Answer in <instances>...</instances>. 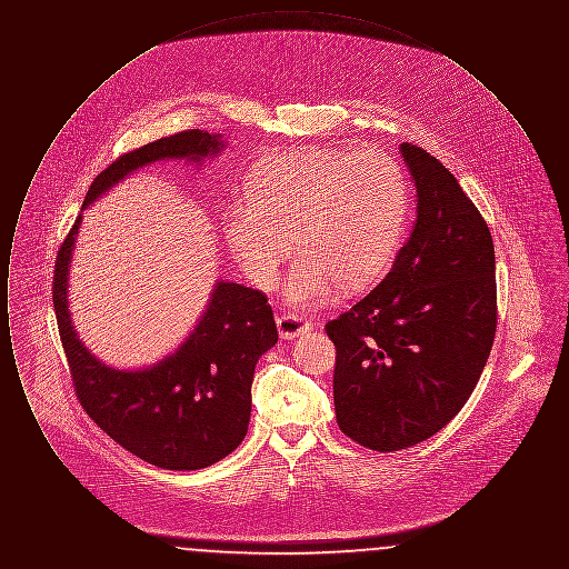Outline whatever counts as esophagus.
<instances>
[{
	"label": "esophagus",
	"mask_w": 569,
	"mask_h": 569,
	"mask_svg": "<svg viewBox=\"0 0 569 569\" xmlns=\"http://www.w3.org/2000/svg\"><path fill=\"white\" fill-rule=\"evenodd\" d=\"M277 328H279L281 339H297L302 332L311 330V322L300 316H295V313H281L277 318Z\"/></svg>",
	"instance_id": "esophagus-1"
}]
</instances>
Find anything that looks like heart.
Here are the masks:
<instances>
[{"mask_svg": "<svg viewBox=\"0 0 569 569\" xmlns=\"http://www.w3.org/2000/svg\"><path fill=\"white\" fill-rule=\"evenodd\" d=\"M409 191L401 163L381 149L307 147L258 163L247 196L223 209V237L260 290H272L295 247L286 283L297 307H316L341 290L373 283L406 232Z\"/></svg>", "mask_w": 569, "mask_h": 569, "instance_id": "b5f03b06", "label": "heart"}]
</instances>
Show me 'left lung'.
<instances>
[{
    "mask_svg": "<svg viewBox=\"0 0 569 569\" xmlns=\"http://www.w3.org/2000/svg\"><path fill=\"white\" fill-rule=\"evenodd\" d=\"M399 151L416 186L411 232L378 288L326 325L339 429L378 452L416 446L459 413L497 328L487 221L431 153Z\"/></svg>",
    "mask_w": 569,
    "mask_h": 569,
    "instance_id": "8db88e82",
    "label": "left lung"
}]
</instances>
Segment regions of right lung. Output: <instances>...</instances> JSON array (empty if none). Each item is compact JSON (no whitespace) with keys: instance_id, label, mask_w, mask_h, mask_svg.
<instances>
[{"instance_id":"obj_1","label":"right lung","mask_w":569,"mask_h":569,"mask_svg":"<svg viewBox=\"0 0 569 569\" xmlns=\"http://www.w3.org/2000/svg\"><path fill=\"white\" fill-rule=\"evenodd\" d=\"M223 149V136L202 130L149 142L93 179L82 211L138 168L163 160L200 166ZM82 211L59 247L53 277L54 316L81 406L119 446L156 467L193 471L228 457L247 435L256 365L277 343L267 297L219 279L200 320L174 352L142 369L110 367L82 343L68 302Z\"/></svg>"}]
</instances>
